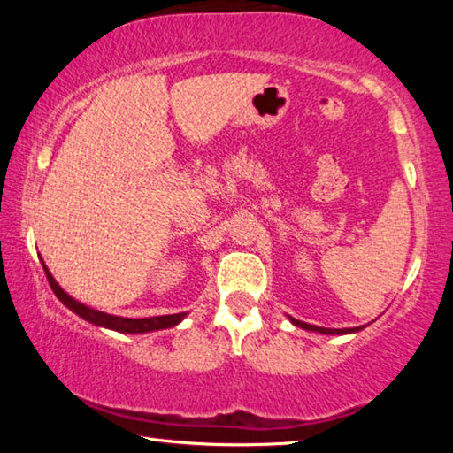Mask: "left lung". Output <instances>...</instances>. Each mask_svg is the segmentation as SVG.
Instances as JSON below:
<instances>
[{"instance_id": "left-lung-1", "label": "left lung", "mask_w": 453, "mask_h": 453, "mask_svg": "<svg viewBox=\"0 0 453 453\" xmlns=\"http://www.w3.org/2000/svg\"><path fill=\"white\" fill-rule=\"evenodd\" d=\"M291 319V324L294 326H297V327H303V329H308V332H319V334H349V332H357L359 327H346V329H329V327H318V326H310V324H303V321H300V319H294V318H289Z\"/></svg>"}]
</instances>
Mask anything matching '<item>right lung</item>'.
Wrapping results in <instances>:
<instances>
[{
	"label": "right lung",
	"mask_w": 453,
	"mask_h": 453,
	"mask_svg": "<svg viewBox=\"0 0 453 453\" xmlns=\"http://www.w3.org/2000/svg\"><path fill=\"white\" fill-rule=\"evenodd\" d=\"M43 272H45V275H48V281L53 289V294L58 296V300L64 303L65 308H70L72 311L78 313L80 318L88 319L89 324L102 326L107 329H116V332H121V334H143V332H153V329L173 327V326H178L183 318H186V313H172V316L132 319V318H119V316H111V313L91 310V308H88V305L75 302L72 296H67L65 291L58 286V281L53 280V275L50 273L48 267H45V264H43Z\"/></svg>",
	"instance_id": "1"
}]
</instances>
